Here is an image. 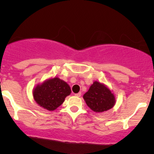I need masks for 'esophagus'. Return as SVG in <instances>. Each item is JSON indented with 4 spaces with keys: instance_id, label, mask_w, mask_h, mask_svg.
I'll return each mask as SVG.
<instances>
[{
    "instance_id": "obj_1",
    "label": "esophagus",
    "mask_w": 154,
    "mask_h": 154,
    "mask_svg": "<svg viewBox=\"0 0 154 154\" xmlns=\"http://www.w3.org/2000/svg\"><path fill=\"white\" fill-rule=\"evenodd\" d=\"M75 96L77 97H80L81 96V93H76V94H75Z\"/></svg>"
}]
</instances>
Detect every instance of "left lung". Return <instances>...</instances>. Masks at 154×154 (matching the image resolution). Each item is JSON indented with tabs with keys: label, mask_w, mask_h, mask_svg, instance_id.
I'll use <instances>...</instances> for the list:
<instances>
[{
	"label": "left lung",
	"mask_w": 154,
	"mask_h": 154,
	"mask_svg": "<svg viewBox=\"0 0 154 154\" xmlns=\"http://www.w3.org/2000/svg\"><path fill=\"white\" fill-rule=\"evenodd\" d=\"M88 106L97 113L106 111L115 105L116 99L114 93L106 85L95 81L89 90L83 95Z\"/></svg>",
	"instance_id": "8db88e82"
}]
</instances>
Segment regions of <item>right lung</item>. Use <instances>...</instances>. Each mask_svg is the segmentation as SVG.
Masks as SVG:
<instances>
[{
	"label": "right lung",
	"mask_w": 154,
	"mask_h": 154,
	"mask_svg": "<svg viewBox=\"0 0 154 154\" xmlns=\"http://www.w3.org/2000/svg\"><path fill=\"white\" fill-rule=\"evenodd\" d=\"M70 93L69 85L59 77L48 79L38 84L32 91L36 103L48 111H54L60 106Z\"/></svg>",
	"instance_id": "obj_1"
}]
</instances>
